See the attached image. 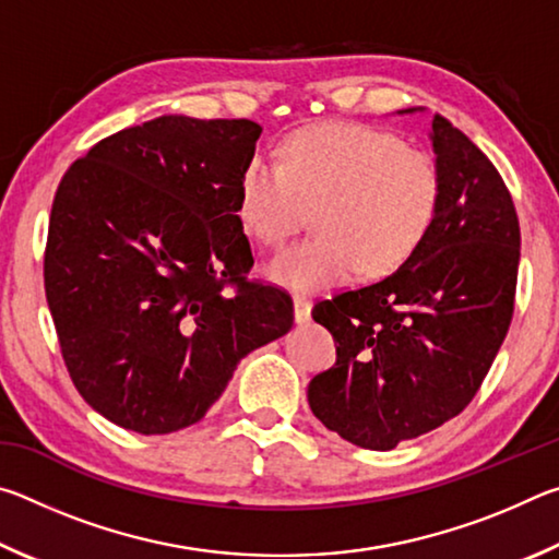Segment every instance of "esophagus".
I'll return each instance as SVG.
<instances>
[{
    "label": "esophagus",
    "mask_w": 559,
    "mask_h": 559,
    "mask_svg": "<svg viewBox=\"0 0 559 559\" xmlns=\"http://www.w3.org/2000/svg\"><path fill=\"white\" fill-rule=\"evenodd\" d=\"M310 310H313V306H310L308 298H302V296L293 298V316H296V323H308Z\"/></svg>",
    "instance_id": "34e87169"
}]
</instances>
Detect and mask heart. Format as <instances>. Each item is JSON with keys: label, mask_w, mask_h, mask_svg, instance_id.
<instances>
[{"label": "heart", "mask_w": 559, "mask_h": 559, "mask_svg": "<svg viewBox=\"0 0 559 559\" xmlns=\"http://www.w3.org/2000/svg\"><path fill=\"white\" fill-rule=\"evenodd\" d=\"M439 202V167L394 132L323 122L293 132L281 165L251 157L239 182V222L271 249L316 210L320 236L278 253L266 276L296 293L340 286L357 271L384 276L421 243Z\"/></svg>", "instance_id": "heart-1"}]
</instances>
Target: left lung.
<instances>
[{
  "label": "left lung",
  "mask_w": 559,
  "mask_h": 559,
  "mask_svg": "<svg viewBox=\"0 0 559 559\" xmlns=\"http://www.w3.org/2000/svg\"><path fill=\"white\" fill-rule=\"evenodd\" d=\"M424 108L396 110L421 112ZM439 202L392 276L313 308L337 362L308 404L355 447L390 451L466 409L513 318L520 226L493 163L443 116L431 118Z\"/></svg>",
  "instance_id": "obj_1"
}]
</instances>
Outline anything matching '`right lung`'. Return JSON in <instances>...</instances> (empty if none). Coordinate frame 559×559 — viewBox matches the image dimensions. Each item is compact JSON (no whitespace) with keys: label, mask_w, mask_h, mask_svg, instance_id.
<instances>
[{"label":"right lung","mask_w":559,"mask_h":559,"mask_svg":"<svg viewBox=\"0 0 559 559\" xmlns=\"http://www.w3.org/2000/svg\"><path fill=\"white\" fill-rule=\"evenodd\" d=\"M261 132L159 116L100 140L56 189L46 300L75 390L122 429L197 424L236 365L293 328L286 293L243 281L239 182Z\"/></svg>","instance_id":"1"}]
</instances>
